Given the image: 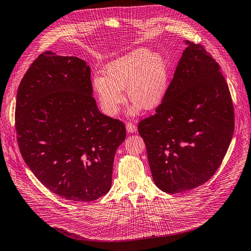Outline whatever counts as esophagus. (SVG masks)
<instances>
[{"mask_svg": "<svg viewBox=\"0 0 251 251\" xmlns=\"http://www.w3.org/2000/svg\"><path fill=\"white\" fill-rule=\"evenodd\" d=\"M126 129L128 132H134L137 130V126H136V124L128 122V123H126Z\"/></svg>", "mask_w": 251, "mask_h": 251, "instance_id": "34e87169", "label": "esophagus"}]
</instances>
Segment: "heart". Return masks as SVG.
Segmentation results:
<instances>
[{"label": "heart", "instance_id": "obj_1", "mask_svg": "<svg viewBox=\"0 0 251 251\" xmlns=\"http://www.w3.org/2000/svg\"><path fill=\"white\" fill-rule=\"evenodd\" d=\"M104 76H95L93 89L104 113L117 114L127 98L134 104L130 112L156 109L169 88V66L161 54L140 48L119 57L104 67Z\"/></svg>", "mask_w": 251, "mask_h": 251}]
</instances>
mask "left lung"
Masks as SVG:
<instances>
[{
    "mask_svg": "<svg viewBox=\"0 0 251 251\" xmlns=\"http://www.w3.org/2000/svg\"><path fill=\"white\" fill-rule=\"evenodd\" d=\"M187 43L156 113L139 123L155 184L176 194L206 183L220 167L234 131V108L218 63Z\"/></svg>",
    "mask_w": 251,
    "mask_h": 251,
    "instance_id": "1",
    "label": "left lung"
}]
</instances>
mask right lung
Wrapping results in <instances>:
<instances>
[{"mask_svg": "<svg viewBox=\"0 0 251 251\" xmlns=\"http://www.w3.org/2000/svg\"><path fill=\"white\" fill-rule=\"evenodd\" d=\"M15 127L25 163L54 194L93 201L109 191L126 126L99 110L84 60L38 56L18 88Z\"/></svg>", "mask_w": 251, "mask_h": 251, "instance_id": "right-lung-1", "label": "right lung"}]
</instances>
